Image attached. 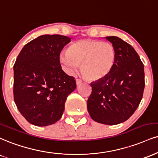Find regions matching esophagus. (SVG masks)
I'll return each mask as SVG.
<instances>
[{
  "instance_id": "obj_1",
  "label": "esophagus",
  "mask_w": 158,
  "mask_h": 158,
  "mask_svg": "<svg viewBox=\"0 0 158 158\" xmlns=\"http://www.w3.org/2000/svg\"><path fill=\"white\" fill-rule=\"evenodd\" d=\"M76 82H77V86H79V85H80L81 83H82V81H81V79H76Z\"/></svg>"
}]
</instances>
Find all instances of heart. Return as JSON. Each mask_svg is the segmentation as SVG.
Listing matches in <instances>:
<instances>
[{
	"instance_id": "obj_1",
	"label": "heart",
	"mask_w": 158,
	"mask_h": 158,
	"mask_svg": "<svg viewBox=\"0 0 158 158\" xmlns=\"http://www.w3.org/2000/svg\"><path fill=\"white\" fill-rule=\"evenodd\" d=\"M116 54L114 46L108 42L81 40L72 44L68 50L60 54V62L64 70L73 74L81 63V70L90 81L107 77L115 65Z\"/></svg>"
}]
</instances>
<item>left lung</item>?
Segmentation results:
<instances>
[{
  "instance_id": "8db88e82",
  "label": "left lung",
  "mask_w": 158,
  "mask_h": 158,
  "mask_svg": "<svg viewBox=\"0 0 158 158\" xmlns=\"http://www.w3.org/2000/svg\"><path fill=\"white\" fill-rule=\"evenodd\" d=\"M105 39L115 49V63L107 77L90 83L87 105L93 120L115 125L130 118L139 105L145 87L144 67L130 44L115 36Z\"/></svg>"
}]
</instances>
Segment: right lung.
<instances>
[{
    "instance_id": "right-lung-1",
    "label": "right lung",
    "mask_w": 158,
    "mask_h": 158,
    "mask_svg": "<svg viewBox=\"0 0 158 158\" xmlns=\"http://www.w3.org/2000/svg\"><path fill=\"white\" fill-rule=\"evenodd\" d=\"M71 38L44 35L24 45L14 65V100L21 115L38 127L55 123L63 114L76 81L62 71L61 51Z\"/></svg>"
}]
</instances>
